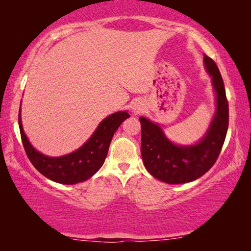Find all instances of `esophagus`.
<instances>
[{"label": "esophagus", "instance_id": "34e87169", "mask_svg": "<svg viewBox=\"0 0 251 251\" xmlns=\"http://www.w3.org/2000/svg\"><path fill=\"white\" fill-rule=\"evenodd\" d=\"M131 110H133V113L135 114H139L143 110V106L142 105H138V104H135L133 107H131Z\"/></svg>", "mask_w": 251, "mask_h": 251}]
</instances>
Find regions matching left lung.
Returning <instances> with one entry per match:
<instances>
[{"label":"left lung","mask_w":251,"mask_h":251,"mask_svg":"<svg viewBox=\"0 0 251 251\" xmlns=\"http://www.w3.org/2000/svg\"><path fill=\"white\" fill-rule=\"evenodd\" d=\"M208 73L216 91L217 109L209 129L193 146L174 145L158 125L139 117L142 125V157L151 175L167 184H185L201 177L214 166L227 135L229 107L222 75L212 58L203 55Z\"/></svg>","instance_id":"obj_1"}]
</instances>
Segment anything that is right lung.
I'll use <instances>...</instances> for the list:
<instances>
[{
  "instance_id": "1",
  "label": "right lung",
  "mask_w": 251,
  "mask_h": 251,
  "mask_svg": "<svg viewBox=\"0 0 251 251\" xmlns=\"http://www.w3.org/2000/svg\"><path fill=\"white\" fill-rule=\"evenodd\" d=\"M128 117L127 112H117L106 117L79 150L62 157H49L34 150L23 131L21 114L19 126L23 147L33 166L50 180L73 185L91 178L103 166L114 133Z\"/></svg>"
}]
</instances>
